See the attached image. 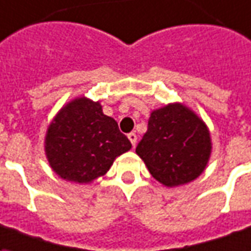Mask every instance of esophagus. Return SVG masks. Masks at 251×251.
<instances>
[{
	"instance_id": "1",
	"label": "esophagus",
	"mask_w": 251,
	"mask_h": 251,
	"mask_svg": "<svg viewBox=\"0 0 251 251\" xmlns=\"http://www.w3.org/2000/svg\"><path fill=\"white\" fill-rule=\"evenodd\" d=\"M128 139H129L131 144H132L133 147H135V144H136V142H138V136H136V133L135 132L128 133Z\"/></svg>"
}]
</instances>
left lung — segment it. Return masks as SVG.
Segmentation results:
<instances>
[{"label": "left lung", "instance_id": "8db88e82", "mask_svg": "<svg viewBox=\"0 0 251 251\" xmlns=\"http://www.w3.org/2000/svg\"><path fill=\"white\" fill-rule=\"evenodd\" d=\"M211 140L206 124L182 104L156 109L136 147L158 182L175 187L197 179L206 168Z\"/></svg>", "mask_w": 251, "mask_h": 251}]
</instances>
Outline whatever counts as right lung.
<instances>
[{"mask_svg": "<svg viewBox=\"0 0 251 251\" xmlns=\"http://www.w3.org/2000/svg\"><path fill=\"white\" fill-rule=\"evenodd\" d=\"M131 148L118 123L104 115L100 103L80 98L57 113L45 138L50 167L63 179L88 183L101 176L116 156Z\"/></svg>", "mask_w": 251, "mask_h": 251, "instance_id": "1", "label": "right lung"}]
</instances>
